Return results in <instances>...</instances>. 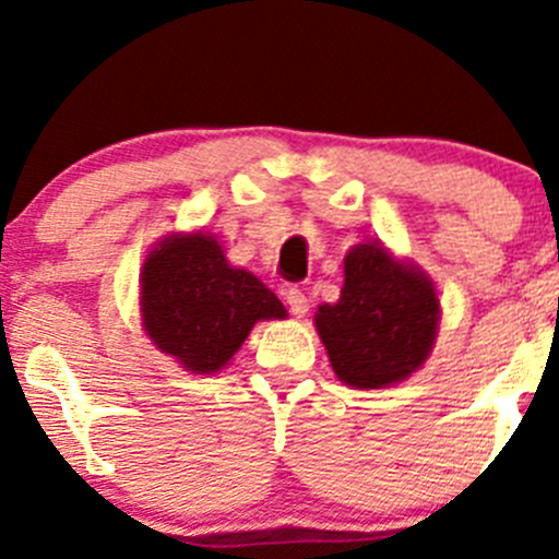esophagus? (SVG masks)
Returning <instances> with one entry per match:
<instances>
[{
  "label": "esophagus",
  "mask_w": 559,
  "mask_h": 559,
  "mask_svg": "<svg viewBox=\"0 0 559 559\" xmlns=\"http://www.w3.org/2000/svg\"><path fill=\"white\" fill-rule=\"evenodd\" d=\"M284 297H286V306H289V311L295 313L297 319L308 313V297H306V292L297 289V286H289Z\"/></svg>",
  "instance_id": "1"
}]
</instances>
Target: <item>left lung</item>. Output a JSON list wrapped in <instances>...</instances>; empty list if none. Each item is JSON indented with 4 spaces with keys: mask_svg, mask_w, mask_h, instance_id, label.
<instances>
[{
    "mask_svg": "<svg viewBox=\"0 0 559 559\" xmlns=\"http://www.w3.org/2000/svg\"><path fill=\"white\" fill-rule=\"evenodd\" d=\"M343 275L341 300L319 306L313 319L332 370L354 389L405 381L425 365L436 343L441 319L436 286L379 240L354 246Z\"/></svg>",
    "mask_w": 559,
    "mask_h": 559,
    "instance_id": "1",
    "label": "left lung"
}]
</instances>
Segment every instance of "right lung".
I'll return each mask as SVG.
<instances>
[{
    "mask_svg": "<svg viewBox=\"0 0 559 559\" xmlns=\"http://www.w3.org/2000/svg\"><path fill=\"white\" fill-rule=\"evenodd\" d=\"M140 311L156 348L191 373L222 370L257 321L286 319L278 297L202 233L167 235L145 257Z\"/></svg>",
    "mask_w": 559,
    "mask_h": 559,
    "instance_id": "right-lung-1",
    "label": "right lung"
}]
</instances>
